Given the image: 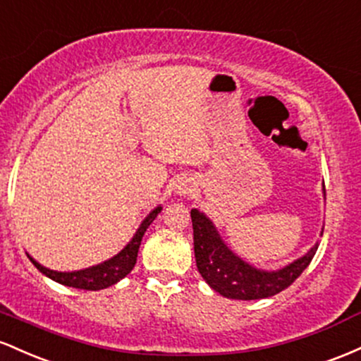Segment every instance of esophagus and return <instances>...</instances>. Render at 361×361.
<instances>
[{"mask_svg":"<svg viewBox=\"0 0 361 361\" xmlns=\"http://www.w3.org/2000/svg\"><path fill=\"white\" fill-rule=\"evenodd\" d=\"M192 188L194 185L189 180H180L179 184H176V194H179V196H189L192 192Z\"/></svg>","mask_w":361,"mask_h":361,"instance_id":"esophagus-1","label":"esophagus"}]
</instances>
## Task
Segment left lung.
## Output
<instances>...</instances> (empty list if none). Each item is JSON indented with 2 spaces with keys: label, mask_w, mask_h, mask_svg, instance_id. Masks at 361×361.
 I'll use <instances>...</instances> for the list:
<instances>
[{
  "label": "left lung",
  "mask_w": 361,
  "mask_h": 361,
  "mask_svg": "<svg viewBox=\"0 0 361 361\" xmlns=\"http://www.w3.org/2000/svg\"><path fill=\"white\" fill-rule=\"evenodd\" d=\"M322 191L326 197V188ZM191 218L197 271L214 291L233 300H259L288 288L310 264L319 247L317 242L302 257L279 269H261L238 257L204 213L194 208Z\"/></svg>",
  "instance_id": "1"
}]
</instances>
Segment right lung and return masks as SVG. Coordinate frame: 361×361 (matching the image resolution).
<instances>
[{
  "mask_svg": "<svg viewBox=\"0 0 361 361\" xmlns=\"http://www.w3.org/2000/svg\"><path fill=\"white\" fill-rule=\"evenodd\" d=\"M161 212V206H157L155 209L148 213V216L141 221L140 228L136 230V233L133 235L131 240L128 242L121 252H117L116 256H112L107 261L100 262V264L90 266V268L78 269V271H54L42 266L40 262L35 261L30 254H27L28 259L34 262V266L40 273L46 274L47 278H51L52 281L61 283L64 286H71V288H80V290H104L109 286L116 285L117 281H121L126 274L131 273V269L135 268L137 250H140L141 238H143L145 232L152 221L159 216Z\"/></svg>",
  "mask_w": 361,
  "mask_h": 361,
  "instance_id": "1",
  "label": "right lung"
}]
</instances>
